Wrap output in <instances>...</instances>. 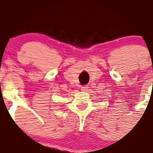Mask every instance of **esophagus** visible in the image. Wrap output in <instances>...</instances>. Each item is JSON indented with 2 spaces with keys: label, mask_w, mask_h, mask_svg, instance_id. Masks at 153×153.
Here are the masks:
<instances>
[{
  "label": "esophagus",
  "mask_w": 153,
  "mask_h": 153,
  "mask_svg": "<svg viewBox=\"0 0 153 153\" xmlns=\"http://www.w3.org/2000/svg\"><path fill=\"white\" fill-rule=\"evenodd\" d=\"M89 88V86H87V85H85V86H82L81 87V91H87V90Z\"/></svg>",
  "instance_id": "esophagus-1"
}]
</instances>
